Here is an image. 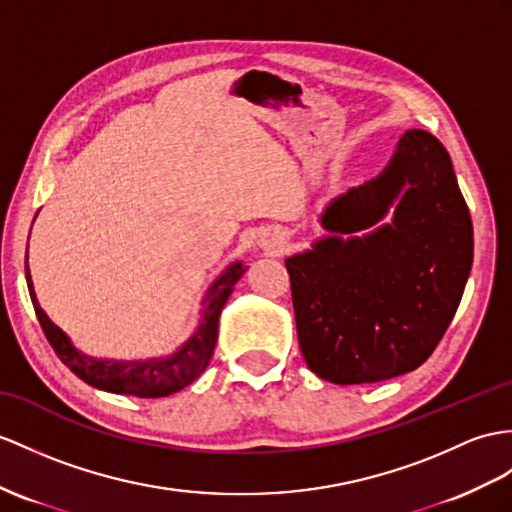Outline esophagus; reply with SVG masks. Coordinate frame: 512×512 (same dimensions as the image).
Wrapping results in <instances>:
<instances>
[{
    "instance_id": "1",
    "label": "esophagus",
    "mask_w": 512,
    "mask_h": 512,
    "mask_svg": "<svg viewBox=\"0 0 512 512\" xmlns=\"http://www.w3.org/2000/svg\"><path fill=\"white\" fill-rule=\"evenodd\" d=\"M263 245H265L267 249H271L273 254H278V252H282V247H284V239H282V236H280L278 232H273L267 241H263Z\"/></svg>"
}]
</instances>
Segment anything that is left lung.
Listing matches in <instances>:
<instances>
[{
    "label": "left lung",
    "mask_w": 512,
    "mask_h": 512,
    "mask_svg": "<svg viewBox=\"0 0 512 512\" xmlns=\"http://www.w3.org/2000/svg\"><path fill=\"white\" fill-rule=\"evenodd\" d=\"M321 226L330 236L284 260L310 371L369 384L426 363L473 263L469 208L441 141L406 130L380 176L332 199Z\"/></svg>",
    "instance_id": "1"
}]
</instances>
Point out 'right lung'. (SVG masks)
<instances>
[{
	"mask_svg": "<svg viewBox=\"0 0 512 512\" xmlns=\"http://www.w3.org/2000/svg\"><path fill=\"white\" fill-rule=\"evenodd\" d=\"M245 269L247 267L243 263H232L213 284H210L208 293L202 299L204 308L199 326L191 339L182 347H178V352L149 360H108L91 358L78 352L76 347L71 345L69 336L45 315V310L39 306V299H36L34 293L26 254V278L32 306L36 310V317H39V323L49 345L54 347L56 356L76 373L80 380L95 386V389L134 397H167L171 393H178L184 386H189L202 376L215 352L221 310L226 306L234 284L241 280Z\"/></svg>",
	"mask_w": 512,
	"mask_h": 512,
	"instance_id": "obj_1",
	"label": "right lung"
}]
</instances>
